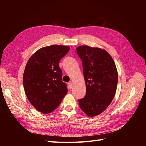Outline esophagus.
Masks as SVG:
<instances>
[{
	"mask_svg": "<svg viewBox=\"0 0 146 146\" xmlns=\"http://www.w3.org/2000/svg\"><path fill=\"white\" fill-rule=\"evenodd\" d=\"M68 85H69V87L70 88V89H71V88H72L73 84L72 82H69V83H68Z\"/></svg>",
	"mask_w": 146,
	"mask_h": 146,
	"instance_id": "obj_1",
	"label": "esophagus"
}]
</instances>
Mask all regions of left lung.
I'll return each instance as SVG.
<instances>
[{
  "instance_id": "8db88e82",
  "label": "left lung",
  "mask_w": 146,
  "mask_h": 146,
  "mask_svg": "<svg viewBox=\"0 0 146 146\" xmlns=\"http://www.w3.org/2000/svg\"><path fill=\"white\" fill-rule=\"evenodd\" d=\"M76 51L82 61L86 87V95L78 104L88 116L94 117L105 111L114 98L117 69L111 55L102 48L81 46Z\"/></svg>"
}]
</instances>
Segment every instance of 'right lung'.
Wrapping results in <instances>:
<instances>
[{
	"label": "right lung",
	"instance_id": "add662e5",
	"mask_svg": "<svg viewBox=\"0 0 146 146\" xmlns=\"http://www.w3.org/2000/svg\"><path fill=\"white\" fill-rule=\"evenodd\" d=\"M69 49V47L61 45L42 47L26 64L23 76L25 94L31 104L44 114L54 111L67 94L59 62Z\"/></svg>",
	"mask_w": 146,
	"mask_h": 146
}]
</instances>
